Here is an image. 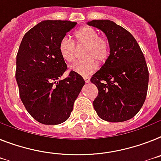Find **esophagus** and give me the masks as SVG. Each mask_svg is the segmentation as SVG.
Instances as JSON below:
<instances>
[{"mask_svg":"<svg viewBox=\"0 0 161 161\" xmlns=\"http://www.w3.org/2000/svg\"><path fill=\"white\" fill-rule=\"evenodd\" d=\"M83 79H84L85 83H89L90 82V78H88V77H84Z\"/></svg>","mask_w":161,"mask_h":161,"instance_id":"1","label":"esophagus"}]
</instances>
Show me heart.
I'll list each match as a JSON object with an SVG mask.
<instances>
[{"mask_svg": "<svg viewBox=\"0 0 161 161\" xmlns=\"http://www.w3.org/2000/svg\"><path fill=\"white\" fill-rule=\"evenodd\" d=\"M75 42L78 47L85 46L83 51L84 59L78 60L70 66V69L81 76H87L94 73L99 63H104L109 57L110 47L107 41L99 35L95 29L84 26L75 32ZM59 51L64 61L71 63L75 59V46L70 39L64 37L59 45Z\"/></svg>", "mask_w": 161, "mask_h": 161, "instance_id": "obj_1", "label": "heart"}]
</instances>
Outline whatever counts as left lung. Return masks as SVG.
<instances>
[{
	"instance_id": "left-lung-1",
	"label": "left lung",
	"mask_w": 161,
	"mask_h": 161,
	"mask_svg": "<svg viewBox=\"0 0 161 161\" xmlns=\"http://www.w3.org/2000/svg\"><path fill=\"white\" fill-rule=\"evenodd\" d=\"M106 34L110 55L92 75L98 95L93 101L97 115L108 122H124L138 113L146 100L149 72L136 39L125 28L107 19L87 22Z\"/></svg>"
}]
</instances>
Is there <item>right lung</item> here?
I'll return each mask as SVG.
<instances>
[{
  "label": "right lung",
  "mask_w": 161,
  "mask_h": 161,
  "mask_svg": "<svg viewBox=\"0 0 161 161\" xmlns=\"http://www.w3.org/2000/svg\"><path fill=\"white\" fill-rule=\"evenodd\" d=\"M68 20H44L25 33L16 57L15 78L20 99L32 118L55 125L69 118L85 81L70 71L59 51L66 33L76 26Z\"/></svg>",
  "instance_id": "right-lung-1"
}]
</instances>
